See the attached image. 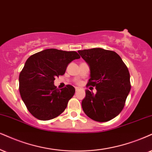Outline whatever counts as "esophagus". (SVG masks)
Returning <instances> with one entry per match:
<instances>
[{
    "mask_svg": "<svg viewBox=\"0 0 152 152\" xmlns=\"http://www.w3.org/2000/svg\"><path fill=\"white\" fill-rule=\"evenodd\" d=\"M80 89H81V88H80V87H75V91H80Z\"/></svg>",
    "mask_w": 152,
    "mask_h": 152,
    "instance_id": "34e87169",
    "label": "esophagus"
}]
</instances>
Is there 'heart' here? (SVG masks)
Here are the masks:
<instances>
[{
  "label": "heart",
  "instance_id": "b5f03b06",
  "mask_svg": "<svg viewBox=\"0 0 152 152\" xmlns=\"http://www.w3.org/2000/svg\"><path fill=\"white\" fill-rule=\"evenodd\" d=\"M77 84H80V81H77Z\"/></svg>",
  "mask_w": 152,
  "mask_h": 152
}]
</instances>
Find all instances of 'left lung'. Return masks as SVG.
Wrapping results in <instances>:
<instances>
[{
    "mask_svg": "<svg viewBox=\"0 0 152 152\" xmlns=\"http://www.w3.org/2000/svg\"><path fill=\"white\" fill-rule=\"evenodd\" d=\"M90 68L87 86L95 87L96 93L86 89L82 107L86 115L97 122L116 117L125 106L131 89L130 72L118 54L101 48L79 50Z\"/></svg>",
    "mask_w": 152,
    "mask_h": 152,
    "instance_id": "left-lung-1",
    "label": "left lung"
}]
</instances>
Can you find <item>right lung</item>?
<instances>
[{
    "label": "right lung",
    "mask_w": 152,
    "mask_h": 152,
    "mask_svg": "<svg viewBox=\"0 0 152 152\" xmlns=\"http://www.w3.org/2000/svg\"><path fill=\"white\" fill-rule=\"evenodd\" d=\"M80 58L76 51L49 48L27 60L19 76V90L26 107L36 118L48 121L64 111L75 89L70 85L57 89L54 80L65 74L70 62Z\"/></svg>",
    "instance_id": "obj_1"
}]
</instances>
